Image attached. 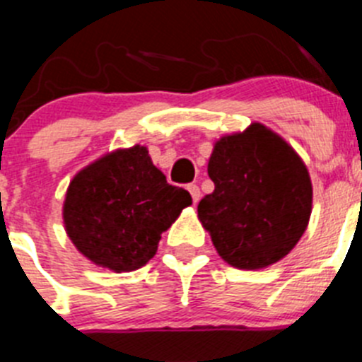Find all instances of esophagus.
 I'll use <instances>...</instances> for the list:
<instances>
[{
    "label": "esophagus",
    "mask_w": 362,
    "mask_h": 362,
    "mask_svg": "<svg viewBox=\"0 0 362 362\" xmlns=\"http://www.w3.org/2000/svg\"><path fill=\"white\" fill-rule=\"evenodd\" d=\"M188 192H190V196H192V201H194V203H197V201L201 199V190H199V187H197V185H188Z\"/></svg>",
    "instance_id": "esophagus-1"
}]
</instances>
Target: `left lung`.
Here are the masks:
<instances>
[{"instance_id":"left-lung-1","label":"left lung","mask_w":362,"mask_h":362,"mask_svg":"<svg viewBox=\"0 0 362 362\" xmlns=\"http://www.w3.org/2000/svg\"><path fill=\"white\" fill-rule=\"evenodd\" d=\"M209 175L216 188L197 214L226 263L257 270L297 245L312 212V183L288 143L254 123L216 143Z\"/></svg>"}]
</instances>
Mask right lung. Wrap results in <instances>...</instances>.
Listing matches in <instances>:
<instances>
[{
  "mask_svg": "<svg viewBox=\"0 0 362 362\" xmlns=\"http://www.w3.org/2000/svg\"><path fill=\"white\" fill-rule=\"evenodd\" d=\"M192 197L166 183L145 146L117 150L86 166L66 190L63 217L83 255L116 272L141 268L158 252L161 233Z\"/></svg>",
  "mask_w": 362,
  "mask_h": 362,
  "instance_id": "add662e5",
  "label": "right lung"
}]
</instances>
